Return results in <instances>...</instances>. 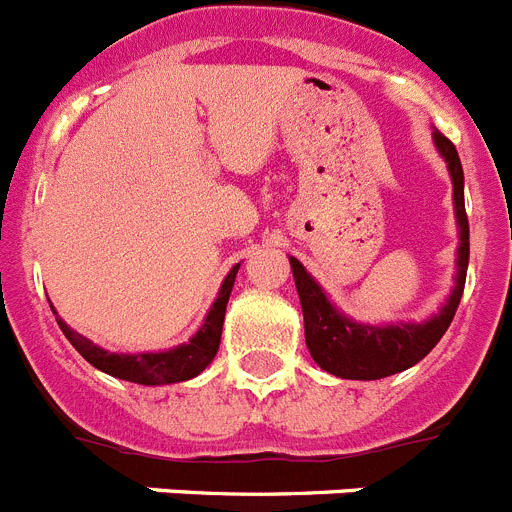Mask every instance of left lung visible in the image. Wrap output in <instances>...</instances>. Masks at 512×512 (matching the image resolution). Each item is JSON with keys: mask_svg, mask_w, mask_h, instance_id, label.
<instances>
[{"mask_svg": "<svg viewBox=\"0 0 512 512\" xmlns=\"http://www.w3.org/2000/svg\"><path fill=\"white\" fill-rule=\"evenodd\" d=\"M434 145L444 158L454 188V219H457L459 247L454 288L436 313L423 321H393V324H362L342 313L326 296V290L316 283L301 260L288 257L298 298L303 308V329L306 347L313 362L329 375L342 380H380L395 372L418 365L431 349L439 344L449 329L459 301L464 293L469 265V222L464 211V170L457 147L451 145L439 130H434Z\"/></svg>", "mask_w": 512, "mask_h": 512, "instance_id": "1", "label": "left lung"}]
</instances>
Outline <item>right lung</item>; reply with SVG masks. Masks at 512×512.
I'll use <instances>...</instances> for the list:
<instances>
[{
	"label": "right lung",
	"instance_id": "add662e5",
	"mask_svg": "<svg viewBox=\"0 0 512 512\" xmlns=\"http://www.w3.org/2000/svg\"><path fill=\"white\" fill-rule=\"evenodd\" d=\"M239 262L227 273L222 280V288L216 293V301L211 303L209 313H206L204 324L199 331L188 339V342L178 344V347L163 349V352H109V349L99 347L84 334L73 331L66 321L58 316L53 308L55 321L66 334L68 342L76 347V352L94 365L96 370L107 372V375L119 377V380L137 382V385H173V382H186L191 377L201 375L206 367L211 365V359L219 352V342H222V326H224V313H227L229 293H232L234 278H237Z\"/></svg>",
	"mask_w": 512,
	"mask_h": 512
}]
</instances>
